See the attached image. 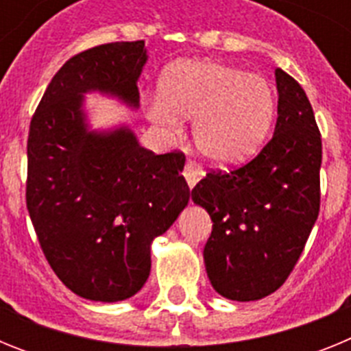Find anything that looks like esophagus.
<instances>
[{
    "instance_id": "1",
    "label": "esophagus",
    "mask_w": 351,
    "mask_h": 351,
    "mask_svg": "<svg viewBox=\"0 0 351 351\" xmlns=\"http://www.w3.org/2000/svg\"><path fill=\"white\" fill-rule=\"evenodd\" d=\"M182 173H184V179H186V182H188V186H190V188H193V186L197 184V182L200 181V179H202V176H204L202 169H200L197 163H193V161H188V163H186L184 172H182Z\"/></svg>"
}]
</instances>
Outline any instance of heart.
Here are the masks:
<instances>
[{
  "label": "heart",
  "instance_id": "heart-1",
  "mask_svg": "<svg viewBox=\"0 0 351 351\" xmlns=\"http://www.w3.org/2000/svg\"><path fill=\"white\" fill-rule=\"evenodd\" d=\"M276 100L263 77L221 61H182L165 71L153 121L179 126L193 119V141L216 167L239 165L258 151L271 130Z\"/></svg>",
  "mask_w": 351,
  "mask_h": 351
}]
</instances>
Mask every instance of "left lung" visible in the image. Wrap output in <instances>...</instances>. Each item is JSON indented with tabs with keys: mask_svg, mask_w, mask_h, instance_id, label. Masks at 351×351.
<instances>
[{
	"mask_svg": "<svg viewBox=\"0 0 351 351\" xmlns=\"http://www.w3.org/2000/svg\"><path fill=\"white\" fill-rule=\"evenodd\" d=\"M278 121L269 144L232 172H210L191 198L213 219L204 247L219 295L250 302L287 281L320 210L322 138L308 96L276 68Z\"/></svg>",
	"mask_w": 351,
	"mask_h": 351,
	"instance_id": "obj_1",
	"label": "left lung"
}]
</instances>
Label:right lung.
<instances>
[{"instance_id":"obj_1","label":"right lung","mask_w":351,"mask_h":351,"mask_svg":"<svg viewBox=\"0 0 351 351\" xmlns=\"http://www.w3.org/2000/svg\"><path fill=\"white\" fill-rule=\"evenodd\" d=\"M144 40L73 56L43 93L27 137L26 204L43 255L73 293L130 299L151 272V244L188 206L184 154H154L126 125L91 130L89 93L138 108Z\"/></svg>"}]
</instances>
